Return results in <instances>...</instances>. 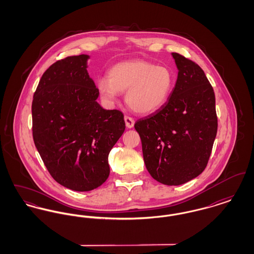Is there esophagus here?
I'll use <instances>...</instances> for the list:
<instances>
[{
  "mask_svg": "<svg viewBox=\"0 0 254 254\" xmlns=\"http://www.w3.org/2000/svg\"><path fill=\"white\" fill-rule=\"evenodd\" d=\"M125 122H126V126H127L128 128H131V127H133V126H134L135 120L133 119L132 117H129V116L126 115V116H125Z\"/></svg>",
  "mask_w": 254,
  "mask_h": 254,
  "instance_id": "esophagus-1",
  "label": "esophagus"
}]
</instances>
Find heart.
<instances>
[{
	"label": "heart",
	"instance_id": "b5f03b06",
	"mask_svg": "<svg viewBox=\"0 0 254 254\" xmlns=\"http://www.w3.org/2000/svg\"><path fill=\"white\" fill-rule=\"evenodd\" d=\"M97 87L109 104H113L121 92L127 91V105L135 112L146 114L168 101L173 87V75L165 65H154L145 61L123 62L109 69V78H100Z\"/></svg>",
	"mask_w": 254,
	"mask_h": 254
}]
</instances>
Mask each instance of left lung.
Segmentation results:
<instances>
[{"mask_svg":"<svg viewBox=\"0 0 254 254\" xmlns=\"http://www.w3.org/2000/svg\"><path fill=\"white\" fill-rule=\"evenodd\" d=\"M178 77L169 100L134 127L149 174L168 186L190 181L205 169L217 133L215 94L204 70L172 53Z\"/></svg>","mask_w":254,"mask_h":254,"instance_id":"8db88e82","label":"left lung"}]
</instances>
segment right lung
Listing matches in <instances>:
<instances>
[{
  "instance_id": "add662e5",
  "label": "right lung",
  "mask_w": 254,
  "mask_h": 254,
  "mask_svg": "<svg viewBox=\"0 0 254 254\" xmlns=\"http://www.w3.org/2000/svg\"><path fill=\"white\" fill-rule=\"evenodd\" d=\"M85 54L52 64L32 101L34 144L52 178L89 191L109 178V152L125 131L123 112L104 109L86 70Z\"/></svg>"
}]
</instances>
